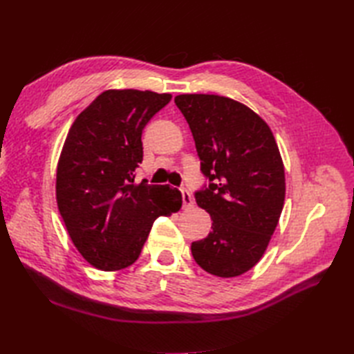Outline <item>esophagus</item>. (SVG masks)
Returning a JSON list of instances; mask_svg holds the SVG:
<instances>
[{
    "instance_id": "obj_1",
    "label": "esophagus",
    "mask_w": 354,
    "mask_h": 354,
    "mask_svg": "<svg viewBox=\"0 0 354 354\" xmlns=\"http://www.w3.org/2000/svg\"><path fill=\"white\" fill-rule=\"evenodd\" d=\"M181 194H183V207L184 208H190L193 207V198L192 194L187 192L185 189H181Z\"/></svg>"
}]
</instances>
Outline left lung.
<instances>
[{"instance_id": "1", "label": "left lung", "mask_w": 354, "mask_h": 354, "mask_svg": "<svg viewBox=\"0 0 354 354\" xmlns=\"http://www.w3.org/2000/svg\"><path fill=\"white\" fill-rule=\"evenodd\" d=\"M175 103L193 133L208 185L194 193L212 232L192 243L208 274L248 272L265 254L284 205V165L272 131L245 104L214 94H181Z\"/></svg>"}]
</instances>
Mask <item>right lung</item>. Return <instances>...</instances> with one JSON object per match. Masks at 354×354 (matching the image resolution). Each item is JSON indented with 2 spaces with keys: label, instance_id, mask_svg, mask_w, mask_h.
Listing matches in <instances>:
<instances>
[{
  "label": "right lung",
  "instance_id": "right-lung-1",
  "mask_svg": "<svg viewBox=\"0 0 354 354\" xmlns=\"http://www.w3.org/2000/svg\"><path fill=\"white\" fill-rule=\"evenodd\" d=\"M171 99L138 89L102 93L74 120L57 162L56 199L74 246L89 265L120 270L140 257L156 217L176 213L181 192L135 183L141 133Z\"/></svg>",
  "mask_w": 354,
  "mask_h": 354
}]
</instances>
